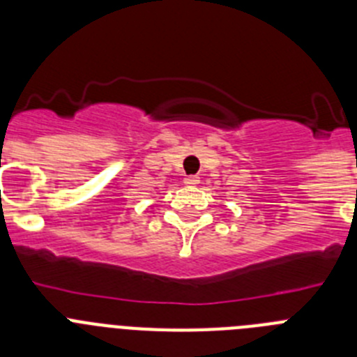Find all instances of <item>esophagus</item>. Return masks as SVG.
Listing matches in <instances>:
<instances>
[{"label":"esophagus","instance_id":"34e87169","mask_svg":"<svg viewBox=\"0 0 357 357\" xmlns=\"http://www.w3.org/2000/svg\"><path fill=\"white\" fill-rule=\"evenodd\" d=\"M184 182H185V184H188V185H197L198 182H200V178H198L197 175H188V176H185V178H184Z\"/></svg>","mask_w":357,"mask_h":357}]
</instances>
